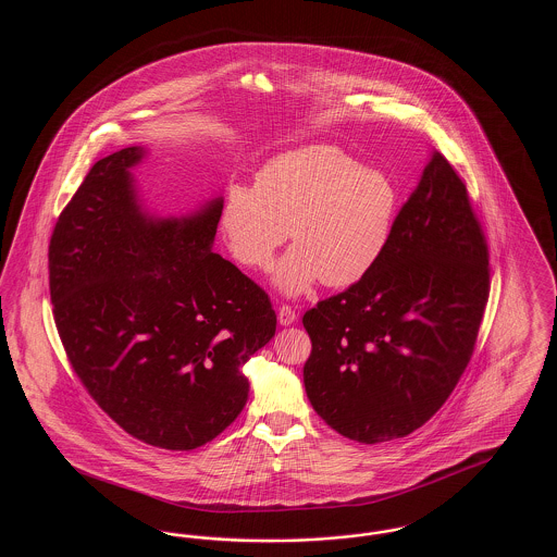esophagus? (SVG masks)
I'll use <instances>...</instances> for the list:
<instances>
[{
    "mask_svg": "<svg viewBox=\"0 0 557 557\" xmlns=\"http://www.w3.org/2000/svg\"><path fill=\"white\" fill-rule=\"evenodd\" d=\"M277 321H280V325H292V323L296 321L294 309L288 307V305H282V307L277 309Z\"/></svg>",
    "mask_w": 557,
    "mask_h": 557,
    "instance_id": "34e87169",
    "label": "esophagus"
}]
</instances>
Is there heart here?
I'll return each instance as SVG.
<instances>
[{"label":"heart","instance_id":"b5f03b06","mask_svg":"<svg viewBox=\"0 0 557 557\" xmlns=\"http://www.w3.org/2000/svg\"><path fill=\"white\" fill-rule=\"evenodd\" d=\"M395 212L397 189L384 173L315 144L269 160L255 187H230L219 225L232 257L255 271L273 265L290 236L275 286L298 296L319 280L346 288L368 275L388 244Z\"/></svg>","mask_w":557,"mask_h":557}]
</instances>
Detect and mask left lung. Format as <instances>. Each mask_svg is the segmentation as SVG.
<instances>
[{
  "instance_id": "1",
  "label": "left lung",
  "mask_w": 557,
  "mask_h": 557,
  "mask_svg": "<svg viewBox=\"0 0 557 557\" xmlns=\"http://www.w3.org/2000/svg\"><path fill=\"white\" fill-rule=\"evenodd\" d=\"M486 300V239L466 184L432 152L380 261L302 318L319 418L366 445L424 425L470 363Z\"/></svg>"
}]
</instances>
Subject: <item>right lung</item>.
Here are the masks:
<instances>
[{
    "label": "right lung",
    "instance_id": "add662e5",
    "mask_svg": "<svg viewBox=\"0 0 557 557\" xmlns=\"http://www.w3.org/2000/svg\"><path fill=\"white\" fill-rule=\"evenodd\" d=\"M141 146L98 160L50 239V296L83 386L127 434L191 450L248 400L244 363L273 338L269 296L212 252L223 198L159 216L137 194Z\"/></svg>",
    "mask_w": 557,
    "mask_h": 557
}]
</instances>
